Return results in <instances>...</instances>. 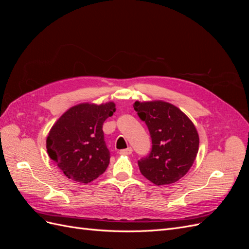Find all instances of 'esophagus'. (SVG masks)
Wrapping results in <instances>:
<instances>
[{"instance_id": "1", "label": "esophagus", "mask_w": 249, "mask_h": 249, "mask_svg": "<svg viewBox=\"0 0 249 249\" xmlns=\"http://www.w3.org/2000/svg\"><path fill=\"white\" fill-rule=\"evenodd\" d=\"M132 152H133L132 147H127V148H125V149H122V150H120L119 154H120V155H131Z\"/></svg>"}]
</instances>
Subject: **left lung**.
Masks as SVG:
<instances>
[{
	"mask_svg": "<svg viewBox=\"0 0 249 249\" xmlns=\"http://www.w3.org/2000/svg\"><path fill=\"white\" fill-rule=\"evenodd\" d=\"M134 109L148 127L152 150L138 161L148 180L157 186L176 183L189 171L196 158L199 137L193 123L173 105L135 102Z\"/></svg>",
	"mask_w": 249,
	"mask_h": 249,
	"instance_id": "left-lung-1",
	"label": "left lung"
}]
</instances>
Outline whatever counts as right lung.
Masks as SVG:
<instances>
[{"label":"right lung","instance_id":"add662e5","mask_svg":"<svg viewBox=\"0 0 249 249\" xmlns=\"http://www.w3.org/2000/svg\"><path fill=\"white\" fill-rule=\"evenodd\" d=\"M115 112V104H79L60 117L47 138L51 159L64 175L79 183H90L107 169L110 152L103 124Z\"/></svg>","mask_w":249,"mask_h":249}]
</instances>
